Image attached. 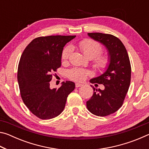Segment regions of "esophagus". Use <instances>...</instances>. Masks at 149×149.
<instances>
[{"mask_svg": "<svg viewBox=\"0 0 149 149\" xmlns=\"http://www.w3.org/2000/svg\"><path fill=\"white\" fill-rule=\"evenodd\" d=\"M82 85H83V84H79V83H76V84H75V87H81Z\"/></svg>", "mask_w": 149, "mask_h": 149, "instance_id": "1", "label": "esophagus"}]
</instances>
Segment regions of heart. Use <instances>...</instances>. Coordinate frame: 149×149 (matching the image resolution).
I'll return each mask as SVG.
<instances>
[{"instance_id":"1","label":"heart","mask_w":149,"mask_h":149,"mask_svg":"<svg viewBox=\"0 0 149 149\" xmlns=\"http://www.w3.org/2000/svg\"><path fill=\"white\" fill-rule=\"evenodd\" d=\"M79 47L84 54L88 58H94L95 66L98 69L104 70L108 66L109 64V59L107 56L99 55L102 52V47L99 42L92 39H85L79 42ZM72 52V46L68 45L65 47L62 52V61H65L68 59ZM89 74L90 72L88 70L80 68H74L68 72V77L71 79L76 81H82L86 79L87 75Z\"/></svg>"}]
</instances>
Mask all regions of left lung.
<instances>
[{"label": "left lung", "instance_id": "left-lung-1", "mask_svg": "<svg viewBox=\"0 0 149 149\" xmlns=\"http://www.w3.org/2000/svg\"><path fill=\"white\" fill-rule=\"evenodd\" d=\"M87 35L106 47L109 64L105 72L90 80L91 84H102L104 89L97 90L93 87L94 92L87 101V107L94 115L107 116L122 107L129 89L132 73L129 56L122 42L114 35L102 33Z\"/></svg>", "mask_w": 149, "mask_h": 149}]
</instances>
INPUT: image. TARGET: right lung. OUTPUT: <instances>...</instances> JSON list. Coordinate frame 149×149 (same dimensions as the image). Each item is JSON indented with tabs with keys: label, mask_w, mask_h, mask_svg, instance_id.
<instances>
[{
	"label": "right lung",
	"mask_w": 149,
	"mask_h": 149,
	"mask_svg": "<svg viewBox=\"0 0 149 149\" xmlns=\"http://www.w3.org/2000/svg\"><path fill=\"white\" fill-rule=\"evenodd\" d=\"M75 35L39 37L27 45L20 58L17 81L22 99L37 117L49 120L56 117L64 109L67 97L75 89V84L66 81L58 89H50L52 73L61 66L65 45Z\"/></svg>",
	"instance_id": "add662e5"
}]
</instances>
